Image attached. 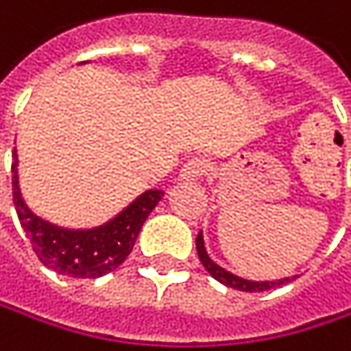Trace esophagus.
Instances as JSON below:
<instances>
[{
    "instance_id": "1",
    "label": "esophagus",
    "mask_w": 351,
    "mask_h": 351,
    "mask_svg": "<svg viewBox=\"0 0 351 351\" xmlns=\"http://www.w3.org/2000/svg\"><path fill=\"white\" fill-rule=\"evenodd\" d=\"M208 170H210L208 160H204V158H191V160H187V162L183 164V168H181V179L195 181V179H202Z\"/></svg>"
}]
</instances>
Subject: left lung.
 Returning <instances> with one entry per match:
<instances>
[{"mask_svg":"<svg viewBox=\"0 0 351 351\" xmlns=\"http://www.w3.org/2000/svg\"><path fill=\"white\" fill-rule=\"evenodd\" d=\"M195 245H197L199 261L204 263V267L208 269V274H210L214 280H218L220 284L228 286V288H234V290H241V292H265V290H271V288H276V286H282V284H288V282H290V278L276 280V282H253V280H243V278H239V276L226 271L224 267H220L218 263H214V261L210 259V255H208V251H206V247H204V234H202V232L197 234Z\"/></svg>","mask_w":351,"mask_h":351,"instance_id":"obj_1","label":"left lung"}]
</instances>
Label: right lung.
I'll return each instance as SVG.
<instances>
[{
  "instance_id": "right-lung-1",
  "label": "right lung",
  "mask_w": 351,
  "mask_h": 351,
  "mask_svg": "<svg viewBox=\"0 0 351 351\" xmlns=\"http://www.w3.org/2000/svg\"><path fill=\"white\" fill-rule=\"evenodd\" d=\"M12 162V193L20 224L40 263L69 278H102L117 269L133 251L137 234L164 197V191L149 189L131 202L121 214L102 226L88 230H69L55 226L28 210L18 185V154Z\"/></svg>"
}]
</instances>
